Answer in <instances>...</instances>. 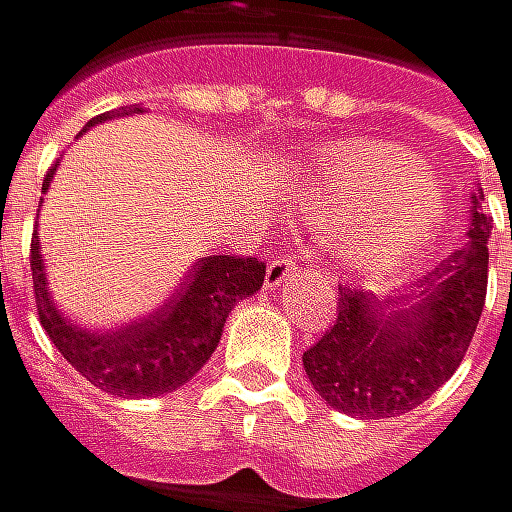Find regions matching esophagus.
I'll use <instances>...</instances> for the list:
<instances>
[{
	"mask_svg": "<svg viewBox=\"0 0 512 512\" xmlns=\"http://www.w3.org/2000/svg\"><path fill=\"white\" fill-rule=\"evenodd\" d=\"M300 270L297 264V254L294 251H279L276 258L267 264V288H279L285 279H291Z\"/></svg>",
	"mask_w": 512,
	"mask_h": 512,
	"instance_id": "obj_1",
	"label": "esophagus"
}]
</instances>
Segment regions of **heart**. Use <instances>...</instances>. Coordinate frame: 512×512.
<instances>
[{"label":"heart","mask_w":512,"mask_h":512,"mask_svg":"<svg viewBox=\"0 0 512 512\" xmlns=\"http://www.w3.org/2000/svg\"><path fill=\"white\" fill-rule=\"evenodd\" d=\"M300 215L312 227L342 230L357 264L408 251L435 221L432 179L402 146L381 140H339L321 149L297 182Z\"/></svg>","instance_id":"b5f03b06"}]
</instances>
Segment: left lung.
<instances>
[{"label":"left lung","mask_w":512,"mask_h":512,"mask_svg":"<svg viewBox=\"0 0 512 512\" xmlns=\"http://www.w3.org/2000/svg\"><path fill=\"white\" fill-rule=\"evenodd\" d=\"M474 194L471 230L462 248L414 285L378 300L357 285H339L333 327L303 354L318 396L342 414L387 420L423 405L459 369L486 306L492 218Z\"/></svg>","instance_id":"1"}]
</instances>
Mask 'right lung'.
<instances>
[{"label":"right lung","instance_id":"obj_1","mask_svg":"<svg viewBox=\"0 0 512 512\" xmlns=\"http://www.w3.org/2000/svg\"><path fill=\"white\" fill-rule=\"evenodd\" d=\"M137 110L140 107H125L122 113ZM113 116L116 113H101L89 119V125ZM29 267L38 321L50 342L89 384L110 396H161L194 378L212 357L227 312L236 306V300L261 291L267 276L264 261L251 258V254L248 258L245 254H209L194 264L176 300H170L161 312L119 333L95 336L77 330L56 312L47 294L38 236H32L29 245Z\"/></svg>","mask_w":512,"mask_h":512}]
</instances>
